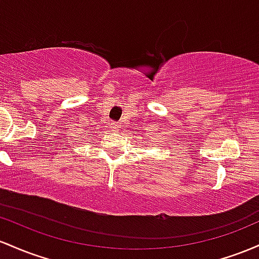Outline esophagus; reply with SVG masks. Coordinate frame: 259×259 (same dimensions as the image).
Instances as JSON below:
<instances>
[{
	"label": "esophagus",
	"instance_id": "obj_1",
	"mask_svg": "<svg viewBox=\"0 0 259 259\" xmlns=\"http://www.w3.org/2000/svg\"><path fill=\"white\" fill-rule=\"evenodd\" d=\"M121 128V123H116V124H114V130L115 131H118Z\"/></svg>",
	"mask_w": 259,
	"mask_h": 259
}]
</instances>
